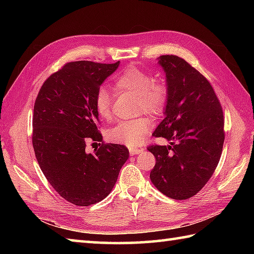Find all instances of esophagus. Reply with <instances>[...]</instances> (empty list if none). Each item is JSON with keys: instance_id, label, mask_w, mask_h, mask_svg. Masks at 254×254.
Instances as JSON below:
<instances>
[{"instance_id": "34e87169", "label": "esophagus", "mask_w": 254, "mask_h": 254, "mask_svg": "<svg viewBox=\"0 0 254 254\" xmlns=\"http://www.w3.org/2000/svg\"><path fill=\"white\" fill-rule=\"evenodd\" d=\"M141 152H142V149L141 148H137V147H130V148H128V153H130L131 156L137 155V154H139Z\"/></svg>"}]
</instances>
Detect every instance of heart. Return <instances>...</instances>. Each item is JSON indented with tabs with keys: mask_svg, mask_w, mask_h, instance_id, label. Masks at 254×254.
<instances>
[{
	"mask_svg": "<svg viewBox=\"0 0 254 254\" xmlns=\"http://www.w3.org/2000/svg\"><path fill=\"white\" fill-rule=\"evenodd\" d=\"M112 88L118 94H128L136 97L137 113L160 116L167 106L169 96L168 84L161 77H153L145 69L130 65L116 75ZM94 107L101 120L109 122L112 119V97L105 88L97 89L94 96ZM150 131L147 118H137L122 121L110 128L108 137L115 143L136 146L141 144Z\"/></svg>",
	"mask_w": 254,
	"mask_h": 254,
	"instance_id": "obj_1",
	"label": "heart"
}]
</instances>
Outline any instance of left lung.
<instances>
[{
    "label": "left lung",
    "mask_w": 254,
    "mask_h": 254,
    "mask_svg": "<svg viewBox=\"0 0 254 254\" xmlns=\"http://www.w3.org/2000/svg\"><path fill=\"white\" fill-rule=\"evenodd\" d=\"M169 88L165 119L153 133L168 146L150 144L156 158L149 178L165 195L187 199L206 185L219 163L225 141L224 113L213 86L185 59L161 56Z\"/></svg>",
    "instance_id": "left-lung-1"
}]
</instances>
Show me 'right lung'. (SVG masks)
Listing matches in <instances>:
<instances>
[{
    "label": "right lung",
    "instance_id": "right-lung-1",
    "mask_svg": "<svg viewBox=\"0 0 254 254\" xmlns=\"http://www.w3.org/2000/svg\"><path fill=\"white\" fill-rule=\"evenodd\" d=\"M116 63L68 62L38 93L32 115V146L40 169L58 194L77 206L104 199L128 158L124 145L105 143L94 96L116 71ZM100 143L93 153L87 145Z\"/></svg>",
    "mask_w": 254,
    "mask_h": 254
}]
</instances>
